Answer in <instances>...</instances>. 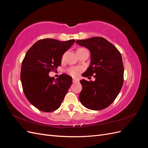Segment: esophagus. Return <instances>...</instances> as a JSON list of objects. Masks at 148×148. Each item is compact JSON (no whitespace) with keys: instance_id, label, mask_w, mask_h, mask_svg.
<instances>
[{"instance_id":"34e87169","label":"esophagus","mask_w":148,"mask_h":148,"mask_svg":"<svg viewBox=\"0 0 148 148\" xmlns=\"http://www.w3.org/2000/svg\"><path fill=\"white\" fill-rule=\"evenodd\" d=\"M79 82V79L77 78H73V83H77Z\"/></svg>"}]
</instances>
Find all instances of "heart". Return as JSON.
I'll return each instance as SVG.
<instances>
[{
  "label": "heart",
  "instance_id": "heart-1",
  "mask_svg": "<svg viewBox=\"0 0 148 148\" xmlns=\"http://www.w3.org/2000/svg\"><path fill=\"white\" fill-rule=\"evenodd\" d=\"M83 49H85L84 48H79L78 49L77 51H81V50H83ZM80 71V70L79 69H77V68H70L69 70H68V72L69 74H70L71 76H73V77H75V76L77 75L78 73H79V71Z\"/></svg>",
  "mask_w": 148,
  "mask_h": 148
}]
</instances>
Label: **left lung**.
<instances>
[{"label":"left lung","instance_id":"obj_1","mask_svg":"<svg viewBox=\"0 0 148 148\" xmlns=\"http://www.w3.org/2000/svg\"><path fill=\"white\" fill-rule=\"evenodd\" d=\"M79 46L91 53L90 65L82 76L95 81L80 80L82 90L79 99L86 108L99 110L109 106L117 97L123 83L124 68L122 56L112 44L104 38L77 40Z\"/></svg>","mask_w":148,"mask_h":148}]
</instances>
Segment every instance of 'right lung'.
Segmentation results:
<instances>
[{"label":"right lung","mask_w":148,"mask_h":148,"mask_svg":"<svg viewBox=\"0 0 148 148\" xmlns=\"http://www.w3.org/2000/svg\"><path fill=\"white\" fill-rule=\"evenodd\" d=\"M75 41L41 39L26 52L21 64V82L26 97L38 109L50 112L60 106L72 78L62 74L55 80L49 73L61 65L62 56Z\"/></svg>","instance_id":"obj_1"}]
</instances>
